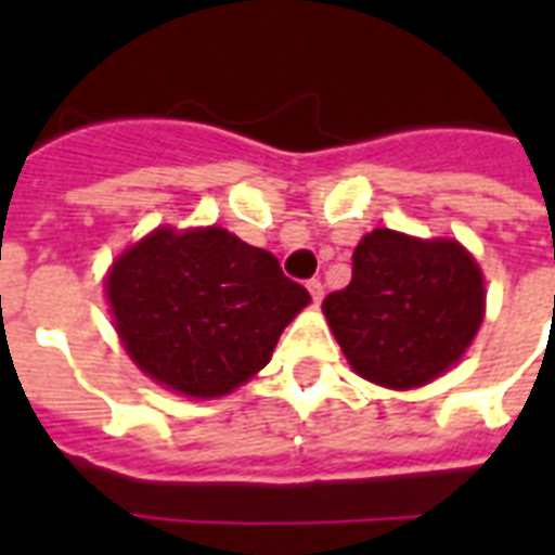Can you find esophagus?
Returning <instances> with one entry per match:
<instances>
[{
    "mask_svg": "<svg viewBox=\"0 0 555 555\" xmlns=\"http://www.w3.org/2000/svg\"><path fill=\"white\" fill-rule=\"evenodd\" d=\"M308 291H311L313 302H322V296H325V287H322L320 279H311V282H308Z\"/></svg>",
    "mask_w": 555,
    "mask_h": 555,
    "instance_id": "esophagus-1",
    "label": "esophagus"
}]
</instances>
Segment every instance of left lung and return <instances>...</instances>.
<instances>
[{
    "label": "left lung",
    "mask_w": 555,
    "mask_h": 555,
    "mask_svg": "<svg viewBox=\"0 0 555 555\" xmlns=\"http://www.w3.org/2000/svg\"><path fill=\"white\" fill-rule=\"evenodd\" d=\"M360 377L417 388L461 360L483 320V276L455 238H412L377 227L354 250L351 282L322 302Z\"/></svg>",
    "instance_id": "1"
}]
</instances>
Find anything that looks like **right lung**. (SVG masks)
Segmentation results:
<instances>
[{
  "mask_svg": "<svg viewBox=\"0 0 555 555\" xmlns=\"http://www.w3.org/2000/svg\"><path fill=\"white\" fill-rule=\"evenodd\" d=\"M106 296L138 369L201 400L264 369L287 322L311 302L273 253L221 227H158L112 264Z\"/></svg>",
  "mask_w": 555,
  "mask_h": 555,
  "instance_id": "obj_1",
  "label": "right lung"
}]
</instances>
